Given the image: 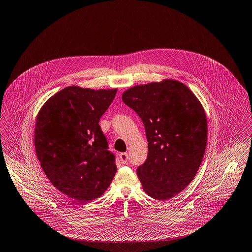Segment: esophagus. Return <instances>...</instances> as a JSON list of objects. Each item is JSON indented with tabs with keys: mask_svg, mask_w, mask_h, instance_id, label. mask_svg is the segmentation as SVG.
<instances>
[{
	"mask_svg": "<svg viewBox=\"0 0 252 252\" xmlns=\"http://www.w3.org/2000/svg\"><path fill=\"white\" fill-rule=\"evenodd\" d=\"M119 159H120L122 163H126L128 160H129V156H128L127 153H121L119 155Z\"/></svg>",
	"mask_w": 252,
	"mask_h": 252,
	"instance_id": "obj_1",
	"label": "esophagus"
}]
</instances>
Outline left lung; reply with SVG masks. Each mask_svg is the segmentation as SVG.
<instances>
[{
    "mask_svg": "<svg viewBox=\"0 0 252 252\" xmlns=\"http://www.w3.org/2000/svg\"><path fill=\"white\" fill-rule=\"evenodd\" d=\"M122 100L145 128L148 155L137 169L143 190L168 200L193 180L204 157L205 111L193 92L171 79L130 88Z\"/></svg>",
    "mask_w": 252,
    "mask_h": 252,
    "instance_id": "1",
    "label": "left lung"
}]
</instances>
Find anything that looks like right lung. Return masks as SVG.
<instances>
[{
  "mask_svg": "<svg viewBox=\"0 0 252 252\" xmlns=\"http://www.w3.org/2000/svg\"><path fill=\"white\" fill-rule=\"evenodd\" d=\"M116 92L70 86L49 98L36 117L34 146L41 167L78 204L101 196L117 170L99 125Z\"/></svg>",
  "mask_w": 252,
  "mask_h": 252,
  "instance_id": "right-lung-1",
  "label": "right lung"
}]
</instances>
